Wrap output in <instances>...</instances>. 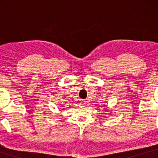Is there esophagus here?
<instances>
[{
	"label": "esophagus",
	"instance_id": "obj_1",
	"mask_svg": "<svg viewBox=\"0 0 158 158\" xmlns=\"http://www.w3.org/2000/svg\"><path fill=\"white\" fill-rule=\"evenodd\" d=\"M80 104L83 105V104H84V102H83V101H81V103H80Z\"/></svg>",
	"mask_w": 158,
	"mask_h": 158
}]
</instances>
